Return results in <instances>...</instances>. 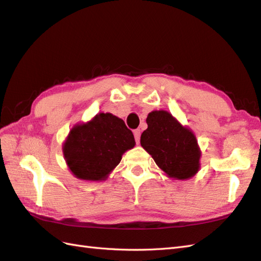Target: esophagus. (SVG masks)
I'll return each instance as SVG.
<instances>
[{
  "label": "esophagus",
  "mask_w": 261,
  "mask_h": 261,
  "mask_svg": "<svg viewBox=\"0 0 261 261\" xmlns=\"http://www.w3.org/2000/svg\"><path fill=\"white\" fill-rule=\"evenodd\" d=\"M134 136H135L136 144L138 145L140 143V129H135V130H134Z\"/></svg>",
  "instance_id": "obj_1"
}]
</instances>
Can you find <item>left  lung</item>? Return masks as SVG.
<instances>
[{
	"label": "left lung",
	"mask_w": 261,
	"mask_h": 261,
	"mask_svg": "<svg viewBox=\"0 0 261 261\" xmlns=\"http://www.w3.org/2000/svg\"><path fill=\"white\" fill-rule=\"evenodd\" d=\"M148 128L140 144L158 167L171 177L186 179L199 170L200 151L196 137L167 111H153L146 120Z\"/></svg>",
	"instance_id": "1"
}]
</instances>
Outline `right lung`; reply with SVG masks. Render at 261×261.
Here are the masks:
<instances>
[{
    "label": "right lung",
    "instance_id": "right-lung-1",
    "mask_svg": "<svg viewBox=\"0 0 261 261\" xmlns=\"http://www.w3.org/2000/svg\"><path fill=\"white\" fill-rule=\"evenodd\" d=\"M135 146L124 121L111 113H100L70 130L63 147L66 163L82 179H105L121 162L122 154Z\"/></svg>",
    "mask_w": 261,
    "mask_h": 261
}]
</instances>
